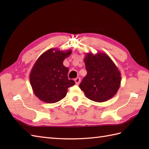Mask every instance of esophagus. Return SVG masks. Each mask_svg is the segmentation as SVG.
<instances>
[{
    "label": "esophagus",
    "instance_id": "1",
    "mask_svg": "<svg viewBox=\"0 0 149 149\" xmlns=\"http://www.w3.org/2000/svg\"><path fill=\"white\" fill-rule=\"evenodd\" d=\"M74 81H75V84H79L80 83V81H81V79L79 78V77H77V78H75V79H74Z\"/></svg>",
    "mask_w": 149,
    "mask_h": 149
}]
</instances>
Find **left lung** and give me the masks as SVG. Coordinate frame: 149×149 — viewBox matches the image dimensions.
Returning <instances> with one entry per match:
<instances>
[{
	"instance_id": "8db88e82",
	"label": "left lung",
	"mask_w": 149,
	"mask_h": 149,
	"mask_svg": "<svg viewBox=\"0 0 149 149\" xmlns=\"http://www.w3.org/2000/svg\"><path fill=\"white\" fill-rule=\"evenodd\" d=\"M84 59L87 75L79 84L88 99L97 102L109 100L118 91L121 74L109 56L98 52L86 53Z\"/></svg>"
}]
</instances>
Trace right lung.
Listing matches in <instances>:
<instances>
[{"label":"right lung","instance_id":"1","mask_svg":"<svg viewBox=\"0 0 149 149\" xmlns=\"http://www.w3.org/2000/svg\"><path fill=\"white\" fill-rule=\"evenodd\" d=\"M71 54L70 49L63 51L50 49L34 63L29 75L30 83L34 93L43 102H58L65 97L68 88L75 84L74 81L68 79V68L63 64Z\"/></svg>","mask_w":149,"mask_h":149}]
</instances>
